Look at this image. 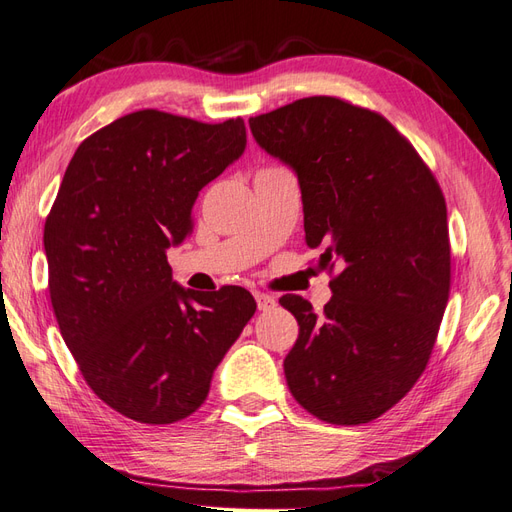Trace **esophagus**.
<instances>
[{
  "mask_svg": "<svg viewBox=\"0 0 512 512\" xmlns=\"http://www.w3.org/2000/svg\"><path fill=\"white\" fill-rule=\"evenodd\" d=\"M255 300H257L259 311H270L274 305H277V298L266 292H255Z\"/></svg>",
  "mask_w": 512,
  "mask_h": 512,
  "instance_id": "34e87169",
  "label": "esophagus"
}]
</instances>
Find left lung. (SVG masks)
<instances>
[{"mask_svg": "<svg viewBox=\"0 0 512 512\" xmlns=\"http://www.w3.org/2000/svg\"><path fill=\"white\" fill-rule=\"evenodd\" d=\"M257 144L300 183L305 240L339 266L322 316L303 296L283 368L322 422L368 424L426 370L450 294L448 209L435 175L385 116L307 97L248 119Z\"/></svg>", "mask_w": 512, "mask_h": 512, "instance_id": "1", "label": "left lung"}]
</instances>
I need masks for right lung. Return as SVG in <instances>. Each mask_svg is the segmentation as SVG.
<instances>
[{
    "instance_id": "add662e5",
    "label": "right lung",
    "mask_w": 512,
    "mask_h": 512,
    "mask_svg": "<svg viewBox=\"0 0 512 512\" xmlns=\"http://www.w3.org/2000/svg\"><path fill=\"white\" fill-rule=\"evenodd\" d=\"M246 149L240 119L201 123L160 110L88 136L45 222L49 296L88 387L140 424H173L205 402L214 370L257 309L244 287L194 292L166 251L192 207Z\"/></svg>"
}]
</instances>
